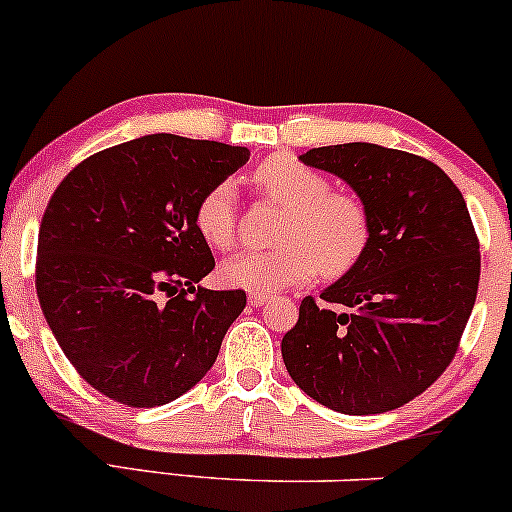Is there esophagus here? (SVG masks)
Instances as JSON below:
<instances>
[{
  "label": "esophagus",
  "instance_id": "1",
  "mask_svg": "<svg viewBox=\"0 0 512 512\" xmlns=\"http://www.w3.org/2000/svg\"><path fill=\"white\" fill-rule=\"evenodd\" d=\"M247 301H250V306L260 308V306H265V303L269 301V296L267 294H255V291H252V294L247 296Z\"/></svg>",
  "mask_w": 512,
  "mask_h": 512
}]
</instances>
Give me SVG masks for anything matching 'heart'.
Returning <instances> with one entry per match:
<instances>
[{
    "mask_svg": "<svg viewBox=\"0 0 512 512\" xmlns=\"http://www.w3.org/2000/svg\"><path fill=\"white\" fill-rule=\"evenodd\" d=\"M252 179L269 199L286 209L277 230L279 247L230 255L218 267L223 284L255 294H274L311 282L318 272L342 277L362 260L369 245V213L357 196L330 192L323 174L289 155L267 157ZM194 226L211 247H230L235 238L230 182L216 184L201 196Z\"/></svg>",
    "mask_w": 512,
    "mask_h": 512,
    "instance_id": "obj_1",
    "label": "heart"
}]
</instances>
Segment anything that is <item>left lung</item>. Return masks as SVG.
Returning <instances> with one entry per match:
<instances>
[{
    "mask_svg": "<svg viewBox=\"0 0 512 512\" xmlns=\"http://www.w3.org/2000/svg\"><path fill=\"white\" fill-rule=\"evenodd\" d=\"M350 184L369 213L362 260L306 296L284 335L286 372L320 406L372 415L413 401L447 369L479 289L462 192L435 162L374 143L299 155Z\"/></svg>",
    "mask_w": 512,
    "mask_h": 512,
    "instance_id": "obj_1",
    "label": "left lung"
}]
</instances>
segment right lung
I'll use <instances>...</instances> for the list:
<instances>
[{
    "label": "right lung",
    "instance_id": "1",
    "mask_svg": "<svg viewBox=\"0 0 512 512\" xmlns=\"http://www.w3.org/2000/svg\"><path fill=\"white\" fill-rule=\"evenodd\" d=\"M247 160L238 145L153 133L87 157L50 196L38 301L60 350L104 396L165 406L213 367L245 291L199 284L216 262L194 211Z\"/></svg>",
    "mask_w": 512,
    "mask_h": 512
}]
</instances>
